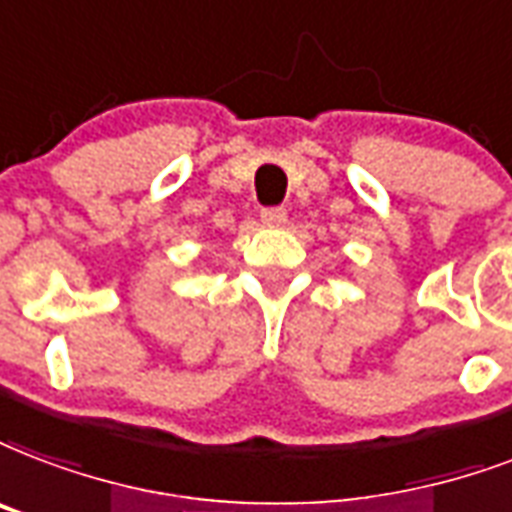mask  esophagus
<instances>
[{
	"instance_id": "obj_1",
	"label": "esophagus",
	"mask_w": 512,
	"mask_h": 512,
	"mask_svg": "<svg viewBox=\"0 0 512 512\" xmlns=\"http://www.w3.org/2000/svg\"><path fill=\"white\" fill-rule=\"evenodd\" d=\"M260 220L265 225H282L287 220V209L284 206H268V209H260Z\"/></svg>"
}]
</instances>
